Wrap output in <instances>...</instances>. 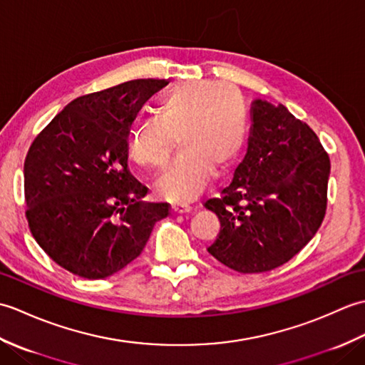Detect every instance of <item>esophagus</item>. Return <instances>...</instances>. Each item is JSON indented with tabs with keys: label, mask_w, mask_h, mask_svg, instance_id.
I'll return each instance as SVG.
<instances>
[{
	"label": "esophagus",
	"mask_w": 365,
	"mask_h": 365,
	"mask_svg": "<svg viewBox=\"0 0 365 365\" xmlns=\"http://www.w3.org/2000/svg\"><path fill=\"white\" fill-rule=\"evenodd\" d=\"M173 208H174V212H178V213L191 212V205H188V204H174Z\"/></svg>",
	"instance_id": "34e87169"
}]
</instances>
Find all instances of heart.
<instances>
[{
  "instance_id": "b5f03b06",
  "label": "heart",
  "mask_w": 365,
  "mask_h": 365,
  "mask_svg": "<svg viewBox=\"0 0 365 365\" xmlns=\"http://www.w3.org/2000/svg\"><path fill=\"white\" fill-rule=\"evenodd\" d=\"M246 108L229 84L213 81L178 83L161 98L157 119H145L128 139L131 158L160 169L174 150L180 152L158 182L163 196L183 202L202 191L215 170L234 165L246 141Z\"/></svg>"
}]
</instances>
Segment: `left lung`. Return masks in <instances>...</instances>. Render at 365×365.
<instances>
[{
	"instance_id": "8db88e82",
	"label": "left lung",
	"mask_w": 365,
	"mask_h": 365,
	"mask_svg": "<svg viewBox=\"0 0 365 365\" xmlns=\"http://www.w3.org/2000/svg\"><path fill=\"white\" fill-rule=\"evenodd\" d=\"M243 161L205 208L221 230L208 246L238 273H263L298 254L327 213L331 163L314 130L284 105L254 100Z\"/></svg>"
}]
</instances>
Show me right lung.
Masks as SVG:
<instances>
[{
	"instance_id": "1",
	"label": "right lung",
	"mask_w": 365,
	"mask_h": 365,
	"mask_svg": "<svg viewBox=\"0 0 365 365\" xmlns=\"http://www.w3.org/2000/svg\"><path fill=\"white\" fill-rule=\"evenodd\" d=\"M165 80H133L75 98L31 144L26 220L50 259L86 279H105L143 252L168 202H145L130 174L128 135Z\"/></svg>"
}]
</instances>
